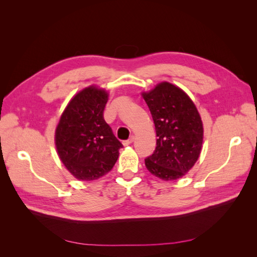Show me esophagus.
<instances>
[{"mask_svg": "<svg viewBox=\"0 0 257 257\" xmlns=\"http://www.w3.org/2000/svg\"><path fill=\"white\" fill-rule=\"evenodd\" d=\"M133 142H134V136H131L128 139H126V141L123 142V145L124 146H128L130 144H132Z\"/></svg>", "mask_w": 257, "mask_h": 257, "instance_id": "1", "label": "esophagus"}]
</instances>
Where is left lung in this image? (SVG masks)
Listing matches in <instances>:
<instances>
[{"instance_id": "obj_1", "label": "left lung", "mask_w": 257, "mask_h": 257, "mask_svg": "<svg viewBox=\"0 0 257 257\" xmlns=\"http://www.w3.org/2000/svg\"><path fill=\"white\" fill-rule=\"evenodd\" d=\"M157 132V147L145 159L149 172L163 180H177L194 166L203 145L204 128L192 99L180 88L162 82L143 94Z\"/></svg>"}]
</instances>
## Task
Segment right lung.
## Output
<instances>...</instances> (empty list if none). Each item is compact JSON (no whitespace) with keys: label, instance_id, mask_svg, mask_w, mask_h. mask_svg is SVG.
Wrapping results in <instances>:
<instances>
[{"label":"right lung","instance_id":"add662e5","mask_svg":"<svg viewBox=\"0 0 257 257\" xmlns=\"http://www.w3.org/2000/svg\"><path fill=\"white\" fill-rule=\"evenodd\" d=\"M108 94L89 87L76 94L56 130L58 154L73 176L91 181L110 172L122 144L104 119Z\"/></svg>","mask_w":257,"mask_h":257}]
</instances>
